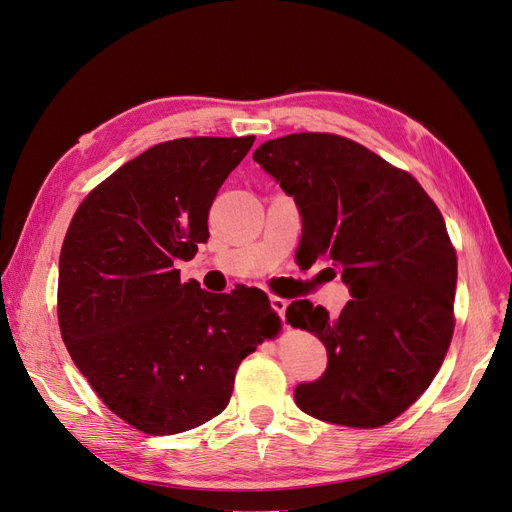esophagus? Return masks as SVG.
Returning <instances> with one entry per match:
<instances>
[{
  "label": "esophagus",
  "mask_w": 512,
  "mask_h": 512,
  "mask_svg": "<svg viewBox=\"0 0 512 512\" xmlns=\"http://www.w3.org/2000/svg\"><path fill=\"white\" fill-rule=\"evenodd\" d=\"M287 306H289V301L287 299H282V297H272L270 299V308L285 320V312H287Z\"/></svg>",
  "instance_id": "esophagus-1"
}]
</instances>
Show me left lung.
Masks as SVG:
<instances>
[{"label": "left lung", "mask_w": 512, "mask_h": 512, "mask_svg": "<svg viewBox=\"0 0 512 512\" xmlns=\"http://www.w3.org/2000/svg\"><path fill=\"white\" fill-rule=\"evenodd\" d=\"M253 160L295 200L306 259L331 261L352 297L335 318L308 299L287 308L329 358L295 388L297 407L337 426L392 422L430 386L453 335L458 259L441 211L409 173L346 137L299 132Z\"/></svg>", "instance_id": "left-lung-1"}]
</instances>
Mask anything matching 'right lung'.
<instances>
[{"mask_svg": "<svg viewBox=\"0 0 512 512\" xmlns=\"http://www.w3.org/2000/svg\"><path fill=\"white\" fill-rule=\"evenodd\" d=\"M253 141L154 145L94 187L69 223L63 342L101 401L154 437L219 415L238 365L280 327L263 291L208 293L175 270L208 240V208Z\"/></svg>", "mask_w": 512, "mask_h": 512, "instance_id": "1", "label": "right lung"}]
</instances>
